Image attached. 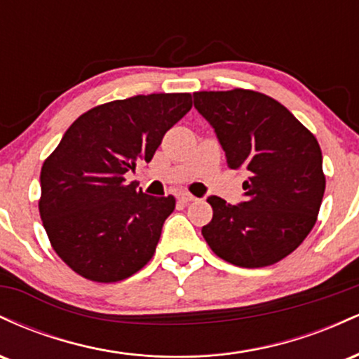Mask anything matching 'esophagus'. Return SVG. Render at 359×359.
Returning a JSON list of instances; mask_svg holds the SVG:
<instances>
[{"label": "esophagus", "instance_id": "34e87169", "mask_svg": "<svg viewBox=\"0 0 359 359\" xmlns=\"http://www.w3.org/2000/svg\"><path fill=\"white\" fill-rule=\"evenodd\" d=\"M177 199H179V203L189 204V203H192V201H196V197L191 196V194H179V196H177Z\"/></svg>", "mask_w": 359, "mask_h": 359}]
</instances>
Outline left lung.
<instances>
[{"label": "left lung", "instance_id": "1", "mask_svg": "<svg viewBox=\"0 0 359 359\" xmlns=\"http://www.w3.org/2000/svg\"><path fill=\"white\" fill-rule=\"evenodd\" d=\"M194 106L212 125L228 167L248 175L245 203L209 197L204 240L236 266L273 265L299 248L317 221L325 191L319 143L285 106L257 90H199Z\"/></svg>", "mask_w": 359, "mask_h": 359}]
</instances>
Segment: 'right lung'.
I'll return each mask as SVG.
<instances>
[{"label":"right lung","mask_w":359,"mask_h":359,"mask_svg":"<svg viewBox=\"0 0 359 359\" xmlns=\"http://www.w3.org/2000/svg\"><path fill=\"white\" fill-rule=\"evenodd\" d=\"M192 108L189 93L138 94L86 111L40 172L39 211L52 248L81 277L113 283L154 257L175 197L126 184L163 135Z\"/></svg>","instance_id":"1"}]
</instances>
